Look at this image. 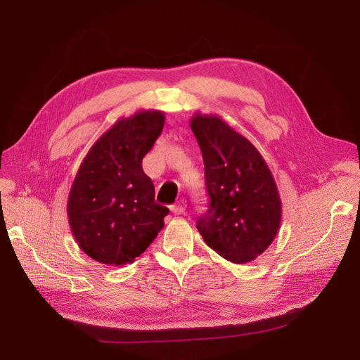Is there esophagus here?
Here are the masks:
<instances>
[{"mask_svg": "<svg viewBox=\"0 0 360 360\" xmlns=\"http://www.w3.org/2000/svg\"><path fill=\"white\" fill-rule=\"evenodd\" d=\"M185 209H186V202L184 200H179L176 204L170 207V212H172L174 214H184Z\"/></svg>", "mask_w": 360, "mask_h": 360, "instance_id": "1", "label": "esophagus"}]
</instances>
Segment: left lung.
Instances as JSON below:
<instances>
[{"label":"left lung","mask_w":360,"mask_h":360,"mask_svg":"<svg viewBox=\"0 0 360 360\" xmlns=\"http://www.w3.org/2000/svg\"><path fill=\"white\" fill-rule=\"evenodd\" d=\"M190 127L210 197L197 229L223 258L250 262L270 247L280 228L281 200L271 170L255 146L219 115L195 113Z\"/></svg>","instance_id":"obj_1"}]
</instances>
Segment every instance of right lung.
Here are the masks:
<instances>
[{"instance_id":"1","label":"right lung","mask_w":360,"mask_h":360,"mask_svg":"<svg viewBox=\"0 0 360 360\" xmlns=\"http://www.w3.org/2000/svg\"><path fill=\"white\" fill-rule=\"evenodd\" d=\"M163 125L165 113L155 109L121 118L79 167L68 194V223L82 251L98 262H134L165 226L169 210L155 202V185L141 167Z\"/></svg>"}]
</instances>
